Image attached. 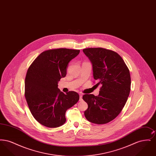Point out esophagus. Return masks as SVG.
Masks as SVG:
<instances>
[{"label": "esophagus", "mask_w": 156, "mask_h": 156, "mask_svg": "<svg viewBox=\"0 0 156 156\" xmlns=\"http://www.w3.org/2000/svg\"><path fill=\"white\" fill-rule=\"evenodd\" d=\"M80 101H82V94H80Z\"/></svg>", "instance_id": "1"}]
</instances>
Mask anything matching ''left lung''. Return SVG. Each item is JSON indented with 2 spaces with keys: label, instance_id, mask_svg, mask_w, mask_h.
Listing matches in <instances>:
<instances>
[{
  "label": "left lung",
  "instance_id": "left-lung-1",
  "mask_svg": "<svg viewBox=\"0 0 156 156\" xmlns=\"http://www.w3.org/2000/svg\"><path fill=\"white\" fill-rule=\"evenodd\" d=\"M92 64L93 75L101 85L98 96L85 94L88 105L84 115L91 123L102 125L115 119L122 111L130 91L129 68L117 52L103 48L83 50Z\"/></svg>",
  "mask_w": 156,
  "mask_h": 156
}]
</instances>
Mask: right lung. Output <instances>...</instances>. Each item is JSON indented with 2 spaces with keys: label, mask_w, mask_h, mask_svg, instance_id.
<instances>
[{
  "label": "right lung",
  "mask_w": 156,
  "mask_h": 156,
  "mask_svg": "<svg viewBox=\"0 0 156 156\" xmlns=\"http://www.w3.org/2000/svg\"><path fill=\"white\" fill-rule=\"evenodd\" d=\"M80 51L68 48L46 50L34 59L27 70L25 98L32 115L43 126L52 128L64 125L67 109L79 101L76 92L66 94L61 92L58 82L66 76L68 64Z\"/></svg>",
  "instance_id": "right-lung-1"
}]
</instances>
